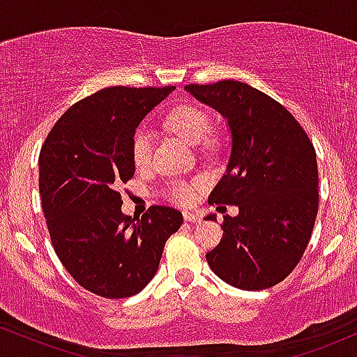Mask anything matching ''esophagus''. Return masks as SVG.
<instances>
[{"mask_svg": "<svg viewBox=\"0 0 357 357\" xmlns=\"http://www.w3.org/2000/svg\"><path fill=\"white\" fill-rule=\"evenodd\" d=\"M183 219L187 222H200V215L195 212H183Z\"/></svg>", "mask_w": 357, "mask_h": 357, "instance_id": "1", "label": "esophagus"}]
</instances>
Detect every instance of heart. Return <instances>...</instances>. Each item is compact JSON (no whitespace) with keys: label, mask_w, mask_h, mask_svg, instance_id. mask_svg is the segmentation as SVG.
Here are the masks:
<instances>
[{"label":"heart","mask_w":357,"mask_h":357,"mask_svg":"<svg viewBox=\"0 0 357 357\" xmlns=\"http://www.w3.org/2000/svg\"><path fill=\"white\" fill-rule=\"evenodd\" d=\"M165 125L175 135L185 139L190 145H197L209 133L211 121L207 114L197 106L183 104L168 113ZM151 133L146 128H138L131 139V158L138 168H145L151 162ZM206 187V178L197 177L194 180H174L168 187V199L178 206H189L197 197V192Z\"/></svg>","instance_id":"obj_1"}]
</instances>
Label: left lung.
I'll return each mask as SVG.
<instances>
[{
	"instance_id": "8db88e82",
	"label": "left lung",
	"mask_w": 357,
	"mask_h": 357,
	"mask_svg": "<svg viewBox=\"0 0 357 357\" xmlns=\"http://www.w3.org/2000/svg\"><path fill=\"white\" fill-rule=\"evenodd\" d=\"M185 91L227 119L232 138L226 174L209 204L238 206L239 214L224 215L222 239L206 255L207 263L241 290L275 287L298 265L314 231L315 148L287 107L248 84H189Z\"/></svg>"
}]
</instances>
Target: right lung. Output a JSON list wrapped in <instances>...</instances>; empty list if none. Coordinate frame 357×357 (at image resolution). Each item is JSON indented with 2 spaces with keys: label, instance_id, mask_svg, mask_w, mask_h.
Here are the masks:
<instances>
[{
  "label": "right lung",
  "instance_id": "add662e5",
  "mask_svg": "<svg viewBox=\"0 0 357 357\" xmlns=\"http://www.w3.org/2000/svg\"><path fill=\"white\" fill-rule=\"evenodd\" d=\"M106 87L70 106L40 150V195L55 253L82 288L104 298L136 295L157 273L182 212L151 206L121 212L118 187L135 175L131 139L142 119L174 91Z\"/></svg>",
  "mask_w": 357,
  "mask_h": 357
}]
</instances>
